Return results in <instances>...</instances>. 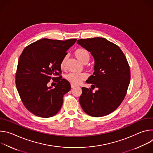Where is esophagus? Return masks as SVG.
I'll return each instance as SVG.
<instances>
[{
	"label": "esophagus",
	"mask_w": 153,
	"mask_h": 153,
	"mask_svg": "<svg viewBox=\"0 0 153 153\" xmlns=\"http://www.w3.org/2000/svg\"><path fill=\"white\" fill-rule=\"evenodd\" d=\"M76 86V85H73V84H71V87L72 88H75Z\"/></svg>",
	"instance_id": "34e87169"
}]
</instances>
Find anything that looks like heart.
I'll return each mask as SVG.
<instances>
[{
	"label": "heart",
	"mask_w": 153,
	"mask_h": 153,
	"mask_svg": "<svg viewBox=\"0 0 153 153\" xmlns=\"http://www.w3.org/2000/svg\"><path fill=\"white\" fill-rule=\"evenodd\" d=\"M75 57L82 63L86 64L90 60V53L86 50L84 48H78L74 52ZM67 56H64L60 62V66L61 69H64L66 66ZM87 77L86 73H69L65 76L66 79L68 82L74 85L80 84L83 80H85Z\"/></svg>",
	"instance_id": "b5f03b06"
}]
</instances>
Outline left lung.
Instances as JSON below:
<instances>
[{
  "instance_id": "left-lung-1",
  "label": "left lung",
  "mask_w": 153,
  "mask_h": 153,
  "mask_svg": "<svg viewBox=\"0 0 153 153\" xmlns=\"http://www.w3.org/2000/svg\"><path fill=\"white\" fill-rule=\"evenodd\" d=\"M77 43L94 57V72L86 82L98 88L93 93L82 87L81 107L91 116H106L116 110L126 95L130 80L127 60L120 48L105 38L82 39Z\"/></svg>"
}]
</instances>
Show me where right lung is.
Wrapping results in <instances>:
<instances>
[{"label":"right lung","mask_w":153,"mask_h":153,"mask_svg":"<svg viewBox=\"0 0 153 153\" xmlns=\"http://www.w3.org/2000/svg\"><path fill=\"white\" fill-rule=\"evenodd\" d=\"M76 40L42 39L27 46L22 53L16 85L24 105L34 115L48 118L60 111L63 95L70 91L71 85L66 79L57 76L61 73L62 59ZM51 79L57 82L54 88L48 86Z\"/></svg>","instance_id":"obj_1"}]
</instances>
